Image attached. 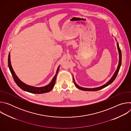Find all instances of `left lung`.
<instances>
[{"label":"left lung","mask_w":131,"mask_h":131,"mask_svg":"<svg viewBox=\"0 0 131 131\" xmlns=\"http://www.w3.org/2000/svg\"><path fill=\"white\" fill-rule=\"evenodd\" d=\"M117 47H118V51H119V64H118V67H117V69L116 70V71H115V73L114 74L113 76L112 77V78H111V79L108 82H107L105 84L102 85V86H101L100 87H98V88H82V87H81L80 86H79L77 84H76V83L75 82V81H74V78H73V82H74V85H76V86L78 89H80L81 90H83V91H98V90H100L106 86H107L108 85H109V84H110L112 82H113L115 79H116L117 74L118 73V72L119 71V69H120V66H121V62H122V55H121V49H120V47L119 46V45H118V43H117Z\"/></svg>","instance_id":"obj_1"}]
</instances>
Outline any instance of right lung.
Returning <instances> with one entry per match:
<instances>
[{
  "label": "right lung",
  "instance_id": "obj_1",
  "mask_svg": "<svg viewBox=\"0 0 131 131\" xmlns=\"http://www.w3.org/2000/svg\"><path fill=\"white\" fill-rule=\"evenodd\" d=\"M8 66H9V68L10 70V72L12 74V76L13 78V79H14L15 82L16 83V84L23 90L25 91L28 92H29V93H35V94H42V93H47V92H50L53 88V87L55 85L57 74L58 73V71L59 70V68H60V66H59L57 69L55 75L53 77L51 82L48 85H47L45 86L37 88V87H35V86L28 85L25 84L24 83L22 82L16 76V75L15 74V73L14 71H13V68L11 66L10 53L9 54V56H8Z\"/></svg>",
  "mask_w": 131,
  "mask_h": 131
}]
</instances>
